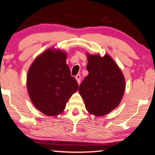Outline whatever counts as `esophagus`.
Masks as SVG:
<instances>
[{"instance_id": "1", "label": "esophagus", "mask_w": 155, "mask_h": 155, "mask_svg": "<svg viewBox=\"0 0 155 155\" xmlns=\"http://www.w3.org/2000/svg\"><path fill=\"white\" fill-rule=\"evenodd\" d=\"M81 75H80V74H77V75L76 76V79L79 84H80V83H81Z\"/></svg>"}]
</instances>
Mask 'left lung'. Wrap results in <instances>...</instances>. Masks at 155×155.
<instances>
[{
	"mask_svg": "<svg viewBox=\"0 0 155 155\" xmlns=\"http://www.w3.org/2000/svg\"><path fill=\"white\" fill-rule=\"evenodd\" d=\"M89 74L80 84L79 91L90 114L103 116L116 108L122 99L125 80L109 55L87 54Z\"/></svg>",
	"mask_w": 155,
	"mask_h": 155,
	"instance_id": "8db88e82",
	"label": "left lung"
}]
</instances>
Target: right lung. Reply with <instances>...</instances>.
Returning <instances> with one entry per match:
<instances>
[{
    "label": "right lung",
    "mask_w": 155,
    "mask_h": 155,
    "mask_svg": "<svg viewBox=\"0 0 155 155\" xmlns=\"http://www.w3.org/2000/svg\"><path fill=\"white\" fill-rule=\"evenodd\" d=\"M66 53L46 50L29 68L27 89L35 107L47 116L63 112L66 102L79 85L66 64Z\"/></svg>",
    "instance_id": "right-lung-1"
}]
</instances>
